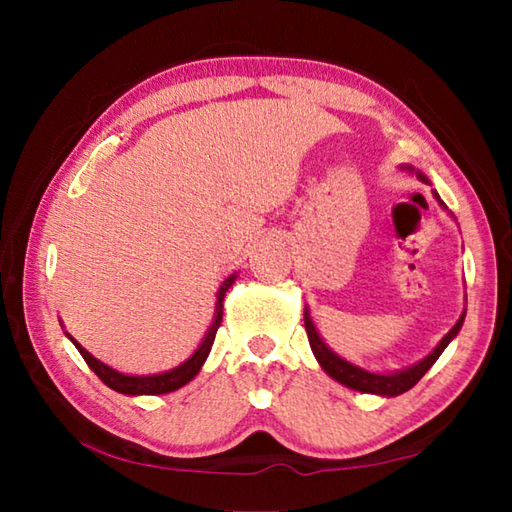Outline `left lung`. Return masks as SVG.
<instances>
[{"label": "left lung", "mask_w": 512, "mask_h": 512, "mask_svg": "<svg viewBox=\"0 0 512 512\" xmlns=\"http://www.w3.org/2000/svg\"><path fill=\"white\" fill-rule=\"evenodd\" d=\"M418 178L424 180V183H429V180L424 178L422 173H418ZM463 320H465V311H463V316L458 318V323L452 329H449V332L443 336V341L438 343V348L433 350L427 359H422L420 363H415V366L406 368V370L391 372V375H379V372H368V370H363L359 366H352L350 361L341 359L339 354H334L332 350H329L327 345L323 343V339L318 336L314 323H311L309 311L305 309V327H307L309 345H311V350H314V357L318 359V363L323 366L327 375L339 381V384H343V386L354 388V391L372 393V395H388V397L402 395V393L409 391V388L418 384V381L424 377V372H427L433 366V363L438 361V357L443 354V350L447 348L449 341H452L454 336L461 332Z\"/></svg>", "instance_id": "1"}]
</instances>
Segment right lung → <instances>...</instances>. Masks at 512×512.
<instances>
[{
	"mask_svg": "<svg viewBox=\"0 0 512 512\" xmlns=\"http://www.w3.org/2000/svg\"><path fill=\"white\" fill-rule=\"evenodd\" d=\"M235 277L237 275H230L228 280L221 284L219 296H216V314H214L210 332L205 334L203 343L198 345V350L185 363H180L178 368H173L169 372H160V375H146V377L121 375V372L112 370L110 366H106V363H101L99 359H94L88 350L81 348V345L72 339V336H69V339H72V343L76 345V350L81 352V357L92 368L94 375H97L108 388H112V391L124 393V395H162V393L178 391L180 386H185L187 381H192L198 375V370H201V366L205 363L207 354H210L212 343H214V336H216V329L221 327V320H223V296H225V291L232 287Z\"/></svg>",
	"mask_w": 512,
	"mask_h": 512,
	"instance_id": "1",
	"label": "right lung"
}]
</instances>
